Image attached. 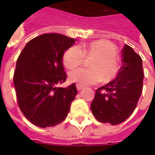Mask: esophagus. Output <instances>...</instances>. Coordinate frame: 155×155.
I'll list each match as a JSON object with an SVG mask.
<instances>
[{"mask_svg":"<svg viewBox=\"0 0 155 155\" xmlns=\"http://www.w3.org/2000/svg\"><path fill=\"white\" fill-rule=\"evenodd\" d=\"M76 86H77V89H78V91H81L82 89H84V86H83V85H81V84H77Z\"/></svg>","mask_w":155,"mask_h":155,"instance_id":"34e87169","label":"esophagus"}]
</instances>
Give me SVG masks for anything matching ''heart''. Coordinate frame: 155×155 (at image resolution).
I'll use <instances>...</instances> for the list:
<instances>
[{"instance_id": "1", "label": "heart", "mask_w": 155, "mask_h": 155, "mask_svg": "<svg viewBox=\"0 0 155 155\" xmlns=\"http://www.w3.org/2000/svg\"><path fill=\"white\" fill-rule=\"evenodd\" d=\"M116 56L115 45L106 40H97L87 45L71 46L63 55V64L66 68L74 69L84 63L85 57H94L90 62L91 68L75 69L69 73L71 82L91 85L101 82L103 78L109 82L118 76L120 64Z\"/></svg>"}]
</instances>
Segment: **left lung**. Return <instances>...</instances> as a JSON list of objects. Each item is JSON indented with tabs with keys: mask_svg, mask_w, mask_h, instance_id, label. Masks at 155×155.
<instances>
[{
	"mask_svg": "<svg viewBox=\"0 0 155 155\" xmlns=\"http://www.w3.org/2000/svg\"><path fill=\"white\" fill-rule=\"evenodd\" d=\"M122 65L113 81L96 90L91 109L96 119L116 125L132 115L143 87L142 60L132 47L126 45L122 51Z\"/></svg>",
	"mask_w": 155,
	"mask_h": 155,
	"instance_id": "8db88e82",
	"label": "left lung"
}]
</instances>
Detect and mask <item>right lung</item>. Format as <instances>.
<instances>
[{
	"label": "right lung",
	"mask_w": 155,
	"mask_h": 155,
	"mask_svg": "<svg viewBox=\"0 0 155 155\" xmlns=\"http://www.w3.org/2000/svg\"><path fill=\"white\" fill-rule=\"evenodd\" d=\"M76 41L59 33H44L27 42L16 62L14 84L19 108L28 121L40 127L62 122L78 91L66 81L62 58Z\"/></svg>",
	"instance_id": "add662e5"
}]
</instances>
